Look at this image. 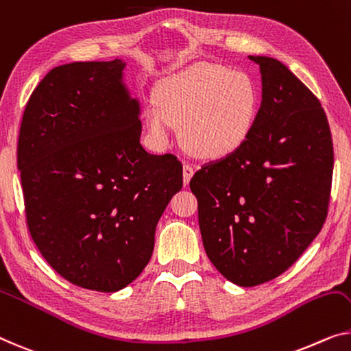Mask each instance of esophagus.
Wrapping results in <instances>:
<instances>
[{
    "mask_svg": "<svg viewBox=\"0 0 351 351\" xmlns=\"http://www.w3.org/2000/svg\"><path fill=\"white\" fill-rule=\"evenodd\" d=\"M193 167L191 164H184L182 165V181H184V184H189L191 178L193 176Z\"/></svg>",
    "mask_w": 351,
    "mask_h": 351,
    "instance_id": "esophagus-1",
    "label": "esophagus"
}]
</instances>
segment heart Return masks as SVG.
<instances>
[{
	"instance_id": "heart-1",
	"label": "heart",
	"mask_w": 351,
	"mask_h": 351,
	"mask_svg": "<svg viewBox=\"0 0 351 351\" xmlns=\"http://www.w3.org/2000/svg\"><path fill=\"white\" fill-rule=\"evenodd\" d=\"M258 106V88L247 72L195 64L160 83L158 104L146 112V125L162 142L171 124L180 125L181 142L189 153L217 159L247 140Z\"/></svg>"
}]
</instances>
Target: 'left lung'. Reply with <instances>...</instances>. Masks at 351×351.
<instances>
[{
  "label": "left lung",
  "instance_id": "left-lung-1",
  "mask_svg": "<svg viewBox=\"0 0 351 351\" xmlns=\"http://www.w3.org/2000/svg\"><path fill=\"white\" fill-rule=\"evenodd\" d=\"M249 58L261 72L252 132L189 182L208 258L241 287L276 279L309 247L326 221L334 167L315 94L280 61Z\"/></svg>",
  "mask_w": 351,
  "mask_h": 351
}]
</instances>
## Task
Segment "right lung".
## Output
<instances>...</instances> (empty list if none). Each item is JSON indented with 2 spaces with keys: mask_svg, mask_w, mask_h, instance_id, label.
Segmentation results:
<instances>
[{
  "mask_svg": "<svg viewBox=\"0 0 351 351\" xmlns=\"http://www.w3.org/2000/svg\"><path fill=\"white\" fill-rule=\"evenodd\" d=\"M124 66L51 69L26 104L17 146L26 226L42 257L71 284L106 293L145 269L156 226L182 187L176 156L140 145Z\"/></svg>",
  "mask_w": 351,
  "mask_h": 351,
  "instance_id": "1",
  "label": "right lung"
}]
</instances>
